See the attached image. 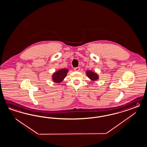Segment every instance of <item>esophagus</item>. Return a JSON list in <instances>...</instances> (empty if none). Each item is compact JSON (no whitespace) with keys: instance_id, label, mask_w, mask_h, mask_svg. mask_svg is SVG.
Instances as JSON below:
<instances>
[{"instance_id":"34e87169","label":"esophagus","mask_w":147,"mask_h":147,"mask_svg":"<svg viewBox=\"0 0 147 147\" xmlns=\"http://www.w3.org/2000/svg\"><path fill=\"white\" fill-rule=\"evenodd\" d=\"M74 70L75 71H79L80 70V67H75V68L74 69Z\"/></svg>"}]
</instances>
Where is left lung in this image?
<instances>
[{"label":"left lung","instance_id":"1","mask_svg":"<svg viewBox=\"0 0 147 147\" xmlns=\"http://www.w3.org/2000/svg\"><path fill=\"white\" fill-rule=\"evenodd\" d=\"M86 75L91 81H96L99 79L98 75L94 71L87 70L86 71Z\"/></svg>","mask_w":147,"mask_h":147}]
</instances>
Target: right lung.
Returning <instances> with one entry per match:
<instances>
[{
  "mask_svg": "<svg viewBox=\"0 0 147 147\" xmlns=\"http://www.w3.org/2000/svg\"><path fill=\"white\" fill-rule=\"evenodd\" d=\"M68 71L69 70L66 68L61 69L56 71L52 74V81L56 83H62L64 78L66 77Z\"/></svg>",
  "mask_w": 147,
  "mask_h": 147,
  "instance_id": "1",
  "label": "right lung"
}]
</instances>
